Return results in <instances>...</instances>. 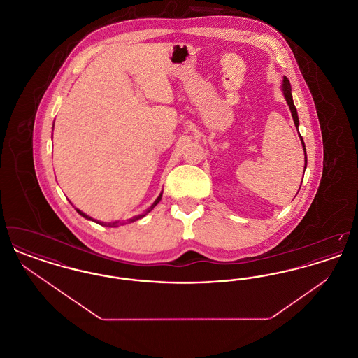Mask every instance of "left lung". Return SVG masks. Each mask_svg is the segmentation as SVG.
Wrapping results in <instances>:
<instances>
[{
	"label": "left lung",
	"mask_w": 358,
	"mask_h": 358,
	"mask_svg": "<svg viewBox=\"0 0 358 358\" xmlns=\"http://www.w3.org/2000/svg\"><path fill=\"white\" fill-rule=\"evenodd\" d=\"M283 95H285V98H286V101H287V104H289V111H291V115H292V120H294V123H295V126H296V129H298V124H299V120H298V114H296V108H295V106H294V102H292V95H291V85H289V80L285 76L283 78ZM301 136V141H302V145H303V149H305V169H306L307 166V155H306V148H305V142H303V138L302 136Z\"/></svg>",
	"instance_id": "obj_1"
}]
</instances>
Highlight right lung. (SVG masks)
Segmentation results:
<instances>
[{"label": "right lung", "instance_id": "1", "mask_svg": "<svg viewBox=\"0 0 358 358\" xmlns=\"http://www.w3.org/2000/svg\"><path fill=\"white\" fill-rule=\"evenodd\" d=\"M161 196H162V193H161V194H159V196H158V199H157V200H155V201H154L153 205H152V206H150V208H149V209H148V210H146V212H145V213H143V215H139V216H136V217H133V219H130V220H129V222H136V220H138V219H142V217H143V216H145V215H146V213H149V212H150V210H152V209H153L154 206H155V205H157V204H158V203H159V200H161ZM76 212H78V213H79V215H82V216H83V217H85V219H88V220H92V219H91V217H90V216H87V215H85V213H83V212H82V210H79V209H76ZM92 222H96V220H92ZM99 224H102V225H106V227H118V225H120V224H122V222H99Z\"/></svg>", "mask_w": 358, "mask_h": 358}]
</instances>
